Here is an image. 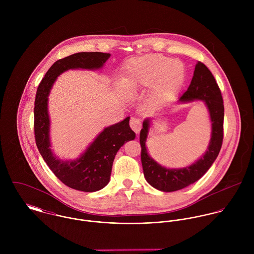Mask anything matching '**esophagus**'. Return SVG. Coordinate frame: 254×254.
<instances>
[{
	"instance_id": "1",
	"label": "esophagus",
	"mask_w": 254,
	"mask_h": 254,
	"mask_svg": "<svg viewBox=\"0 0 254 254\" xmlns=\"http://www.w3.org/2000/svg\"><path fill=\"white\" fill-rule=\"evenodd\" d=\"M130 127L131 129L135 132V133H139L141 128H142V122L140 118H136V117H132L130 119Z\"/></svg>"
}]
</instances>
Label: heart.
Returning <instances> with one entry per match:
<instances>
[{
  "instance_id": "heart-1",
  "label": "heart",
  "mask_w": 254,
  "mask_h": 254,
  "mask_svg": "<svg viewBox=\"0 0 254 254\" xmlns=\"http://www.w3.org/2000/svg\"><path fill=\"white\" fill-rule=\"evenodd\" d=\"M184 80L183 65L177 61L159 54H148L130 60L125 65L121 89L137 91L152 87L151 97L156 103L168 101Z\"/></svg>"
}]
</instances>
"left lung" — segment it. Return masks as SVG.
<instances>
[{
    "instance_id": "left-lung-1",
    "label": "left lung",
    "mask_w": 254,
    "mask_h": 254,
    "mask_svg": "<svg viewBox=\"0 0 254 254\" xmlns=\"http://www.w3.org/2000/svg\"><path fill=\"white\" fill-rule=\"evenodd\" d=\"M202 101L206 105L211 120V139L205 153L194 163L184 168H166L153 160L146 149L145 141L149 129V119L143 122L140 133L141 159L146 182L162 191H175L199 180L217 158L223 142L224 105L221 91L214 76L200 62H197L191 82L179 99L180 103Z\"/></svg>"
}]
</instances>
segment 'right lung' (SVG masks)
Segmentation results:
<instances>
[{
    "label": "right lung",
    "mask_w": 254,
    "mask_h": 254,
    "mask_svg": "<svg viewBox=\"0 0 254 254\" xmlns=\"http://www.w3.org/2000/svg\"><path fill=\"white\" fill-rule=\"evenodd\" d=\"M110 54L91 52L77 53L57 61L42 79L35 99L34 133L37 147L53 173L69 188L92 192L109 184L112 163L118 149L126 142L134 140L136 134L129 126L130 117L104 129L80 157L64 160L51 149L50 117L48 97L58 76L68 69L102 68Z\"/></svg>",
    "instance_id": "add662e5"
}]
</instances>
